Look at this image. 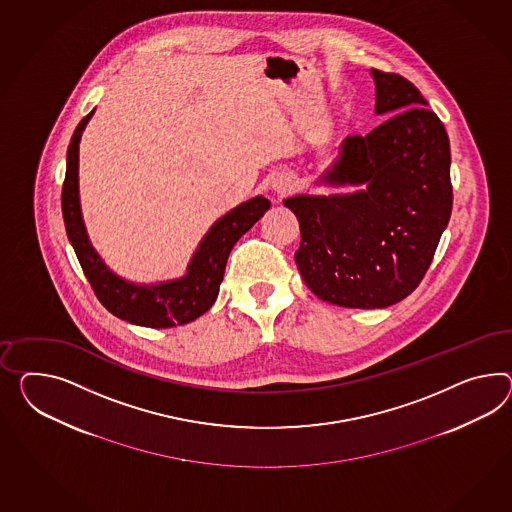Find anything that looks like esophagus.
Segmentation results:
<instances>
[{"mask_svg":"<svg viewBox=\"0 0 512 512\" xmlns=\"http://www.w3.org/2000/svg\"><path fill=\"white\" fill-rule=\"evenodd\" d=\"M273 189H275L278 197H286V195L293 191V182L286 178V176H280V178H276L275 182H273Z\"/></svg>","mask_w":512,"mask_h":512,"instance_id":"1","label":"esophagus"}]
</instances>
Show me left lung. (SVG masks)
I'll use <instances>...</instances> for the list:
<instances>
[{"instance_id": "1", "label": "left lung", "mask_w": 512, "mask_h": 512, "mask_svg": "<svg viewBox=\"0 0 512 512\" xmlns=\"http://www.w3.org/2000/svg\"><path fill=\"white\" fill-rule=\"evenodd\" d=\"M371 74L375 111L388 118L364 137H345L323 176L364 189L284 200L301 226L295 263L302 280L319 299L345 308H386L418 288L453 208L442 120L408 79L377 68Z\"/></svg>"}]
</instances>
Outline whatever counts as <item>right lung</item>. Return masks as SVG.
Wrapping results in <instances>:
<instances>
[{
  "mask_svg": "<svg viewBox=\"0 0 512 512\" xmlns=\"http://www.w3.org/2000/svg\"><path fill=\"white\" fill-rule=\"evenodd\" d=\"M92 113L94 111L81 118L70 139L61 193L66 236L76 250L79 265L98 301L120 319L150 328L178 327L191 323L210 310L219 295L230 250L234 249L237 239L271 208V202L263 197L250 198L221 217L200 241V247L189 263L184 278L156 286L130 284L105 267L102 258L92 249L81 219L78 197L79 139Z\"/></svg>",
  "mask_w": 512,
  "mask_h": 512,
  "instance_id": "obj_1",
  "label": "right lung"
}]
</instances>
